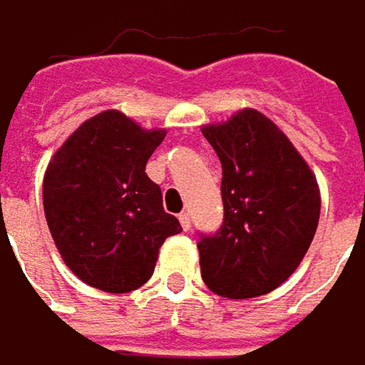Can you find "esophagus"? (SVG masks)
Wrapping results in <instances>:
<instances>
[{
    "label": "esophagus",
    "instance_id": "esophagus-1",
    "mask_svg": "<svg viewBox=\"0 0 365 365\" xmlns=\"http://www.w3.org/2000/svg\"><path fill=\"white\" fill-rule=\"evenodd\" d=\"M180 225H182V230L185 232H189L191 230V217H189V212H180Z\"/></svg>",
    "mask_w": 365,
    "mask_h": 365
}]
</instances>
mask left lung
<instances>
[{
  "mask_svg": "<svg viewBox=\"0 0 365 365\" xmlns=\"http://www.w3.org/2000/svg\"><path fill=\"white\" fill-rule=\"evenodd\" d=\"M221 168L223 225L197 242L202 278L221 297L280 287L302 264L321 212L317 178L291 140L253 110L202 127Z\"/></svg>",
  "mask_w": 365,
  "mask_h": 365,
  "instance_id": "8db88e82",
  "label": "left lung"
}]
</instances>
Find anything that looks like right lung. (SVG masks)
<instances>
[{"label":"right lung","instance_id":"1","mask_svg":"<svg viewBox=\"0 0 365 365\" xmlns=\"http://www.w3.org/2000/svg\"><path fill=\"white\" fill-rule=\"evenodd\" d=\"M165 129H144L118 110L85 120L53 155L42 185L59 255L83 282L106 293L142 287L168 236L182 232L163 210L146 161Z\"/></svg>","mask_w":365,"mask_h":365}]
</instances>
